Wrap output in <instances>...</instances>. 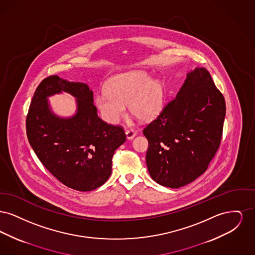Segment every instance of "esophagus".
I'll use <instances>...</instances> for the list:
<instances>
[{"instance_id":"34e87169","label":"esophagus","mask_w":255,"mask_h":255,"mask_svg":"<svg viewBox=\"0 0 255 255\" xmlns=\"http://www.w3.org/2000/svg\"><path fill=\"white\" fill-rule=\"evenodd\" d=\"M126 137L128 138V139H132L133 136L136 134V132L133 130V129H129V130H126Z\"/></svg>"}]
</instances>
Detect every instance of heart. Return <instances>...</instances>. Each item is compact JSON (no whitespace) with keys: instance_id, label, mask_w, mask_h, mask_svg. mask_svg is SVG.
Returning <instances> with one entry per match:
<instances>
[{"instance_id":"heart-1","label":"heart","mask_w":255,"mask_h":255,"mask_svg":"<svg viewBox=\"0 0 255 255\" xmlns=\"http://www.w3.org/2000/svg\"><path fill=\"white\" fill-rule=\"evenodd\" d=\"M164 85L142 71L122 73L110 80L107 91H101L95 98L100 117L109 124L119 123L130 113L140 121L155 119L161 112L164 100Z\"/></svg>"}]
</instances>
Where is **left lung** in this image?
<instances>
[{"label": "left lung", "mask_w": 255, "mask_h": 255, "mask_svg": "<svg viewBox=\"0 0 255 255\" xmlns=\"http://www.w3.org/2000/svg\"><path fill=\"white\" fill-rule=\"evenodd\" d=\"M225 117V98L210 73L195 68L176 97L143 130L151 178L179 188L204 174L221 143Z\"/></svg>", "instance_id": "left-lung-1"}]
</instances>
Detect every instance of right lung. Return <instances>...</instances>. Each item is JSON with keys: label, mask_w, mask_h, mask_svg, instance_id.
I'll return each mask as SVG.
<instances>
[{"label": "right lung", "mask_w": 255, "mask_h": 255, "mask_svg": "<svg viewBox=\"0 0 255 255\" xmlns=\"http://www.w3.org/2000/svg\"><path fill=\"white\" fill-rule=\"evenodd\" d=\"M62 91L77 98V113L71 118H60L49 107L47 97ZM25 126L29 144L44 166L66 186L83 192L109 179L114 153L126 140L122 127L98 118L89 86L57 75L37 87Z\"/></svg>", "instance_id": "obj_1"}]
</instances>
